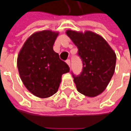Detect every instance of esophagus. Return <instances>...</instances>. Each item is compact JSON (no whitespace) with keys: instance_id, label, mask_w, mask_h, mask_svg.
<instances>
[{"instance_id":"obj_1","label":"esophagus","mask_w":131,"mask_h":131,"mask_svg":"<svg viewBox=\"0 0 131 131\" xmlns=\"http://www.w3.org/2000/svg\"><path fill=\"white\" fill-rule=\"evenodd\" d=\"M66 62H67V64H68L69 67H70V65H71V62H70V59H67V61H66Z\"/></svg>"}]
</instances>
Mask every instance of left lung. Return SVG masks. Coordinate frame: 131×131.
<instances>
[{"label":"left lung","mask_w":131,"mask_h":131,"mask_svg":"<svg viewBox=\"0 0 131 131\" xmlns=\"http://www.w3.org/2000/svg\"><path fill=\"white\" fill-rule=\"evenodd\" d=\"M66 33L77 47L83 64L80 74L72 72L77 91L86 96H96L105 90L113 77L116 54L103 37L94 32L67 30Z\"/></svg>","instance_id":"obj_1"}]
</instances>
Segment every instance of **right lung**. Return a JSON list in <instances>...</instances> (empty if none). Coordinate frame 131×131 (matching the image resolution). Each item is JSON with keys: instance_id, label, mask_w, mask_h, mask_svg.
Segmentation results:
<instances>
[{"instance_id": "add662e5", "label": "right lung", "mask_w": 131, "mask_h": 131, "mask_svg": "<svg viewBox=\"0 0 131 131\" xmlns=\"http://www.w3.org/2000/svg\"><path fill=\"white\" fill-rule=\"evenodd\" d=\"M58 32L43 30L34 33L25 42L18 57V72L27 90L37 97L55 94L67 64L53 50Z\"/></svg>"}]
</instances>
